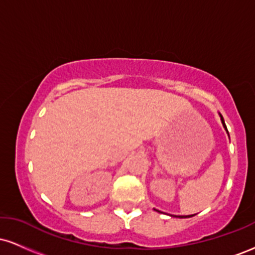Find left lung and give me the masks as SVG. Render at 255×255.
I'll list each match as a JSON object with an SVG mask.
<instances>
[{"instance_id": "1", "label": "left lung", "mask_w": 255, "mask_h": 255, "mask_svg": "<svg viewBox=\"0 0 255 255\" xmlns=\"http://www.w3.org/2000/svg\"><path fill=\"white\" fill-rule=\"evenodd\" d=\"M221 120H222V124H223V126H224L225 130L228 131V129H227V126H225V124H224V120H223V118H222V115H221ZM187 217H192V216H187ZM181 218H183V217H181Z\"/></svg>"}]
</instances>
